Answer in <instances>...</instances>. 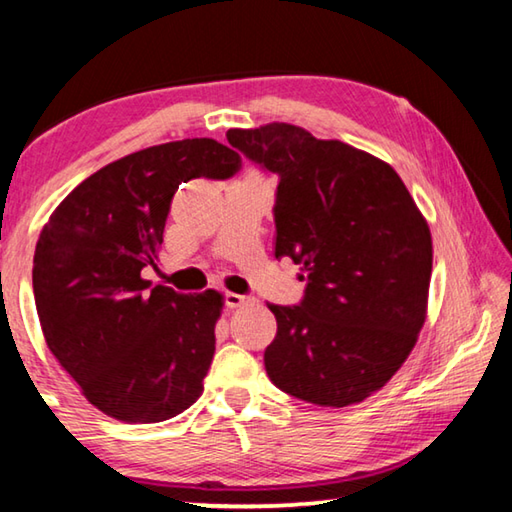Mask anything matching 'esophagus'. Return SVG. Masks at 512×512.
I'll return each instance as SVG.
<instances>
[{
    "label": "esophagus",
    "instance_id": "esophagus-1",
    "mask_svg": "<svg viewBox=\"0 0 512 512\" xmlns=\"http://www.w3.org/2000/svg\"><path fill=\"white\" fill-rule=\"evenodd\" d=\"M250 298L248 296H241V293H232V291H228L225 293V305H228L230 309H237V307H241V305H246Z\"/></svg>",
    "mask_w": 512,
    "mask_h": 512
}]
</instances>
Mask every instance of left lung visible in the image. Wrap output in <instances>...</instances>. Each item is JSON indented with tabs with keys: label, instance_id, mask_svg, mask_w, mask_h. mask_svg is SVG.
<instances>
[{
	"label": "left lung",
	"instance_id": "1",
	"mask_svg": "<svg viewBox=\"0 0 512 512\" xmlns=\"http://www.w3.org/2000/svg\"><path fill=\"white\" fill-rule=\"evenodd\" d=\"M225 137L280 176L275 257L307 273L298 307L268 305L277 320L268 377L309 404L363 402L402 368L427 318V219L391 164L350 144L284 121Z\"/></svg>",
	"mask_w": 512,
	"mask_h": 512
}]
</instances>
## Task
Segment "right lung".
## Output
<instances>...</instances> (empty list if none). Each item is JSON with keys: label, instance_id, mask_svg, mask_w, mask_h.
I'll list each match as a JSON object with an SVG mask.
<instances>
[{"label": "right lung", "instance_id": "1", "mask_svg": "<svg viewBox=\"0 0 512 512\" xmlns=\"http://www.w3.org/2000/svg\"><path fill=\"white\" fill-rule=\"evenodd\" d=\"M239 167L210 137L149 146L85 178L42 228L33 296L47 348L110 418L162 422L201 397L223 296L151 289L142 268L158 262L178 185Z\"/></svg>", "mask_w": 512, "mask_h": 512}]
</instances>
